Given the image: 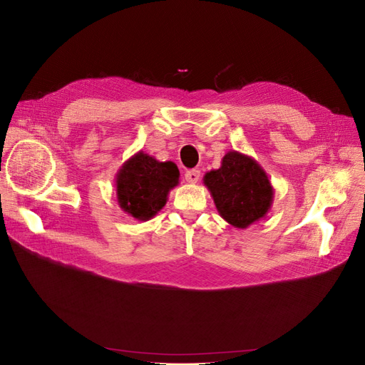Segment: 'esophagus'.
<instances>
[{
	"label": "esophagus",
	"mask_w": 365,
	"mask_h": 365,
	"mask_svg": "<svg viewBox=\"0 0 365 365\" xmlns=\"http://www.w3.org/2000/svg\"><path fill=\"white\" fill-rule=\"evenodd\" d=\"M184 176H185V181H189V182H192V184H195V182H197V180H200L201 172L196 170V169H192V170H187V172L184 173Z\"/></svg>",
	"instance_id": "1"
}]
</instances>
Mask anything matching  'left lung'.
<instances>
[{
	"instance_id": "8db88e82",
	"label": "left lung",
	"mask_w": 365,
	"mask_h": 365,
	"mask_svg": "<svg viewBox=\"0 0 365 365\" xmlns=\"http://www.w3.org/2000/svg\"><path fill=\"white\" fill-rule=\"evenodd\" d=\"M204 184L212 192L220 216L237 228L256 222L271 207L272 187L267 173L239 152H228L220 169L205 175Z\"/></svg>"
}]
</instances>
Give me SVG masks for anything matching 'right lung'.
<instances>
[{
	"mask_svg": "<svg viewBox=\"0 0 365 365\" xmlns=\"http://www.w3.org/2000/svg\"><path fill=\"white\" fill-rule=\"evenodd\" d=\"M178 180L180 170L175 163H160L138 152L117 175L118 204L132 217L148 220L164 207L169 190Z\"/></svg>",
	"mask_w": 365,
	"mask_h": 365,
	"instance_id": "obj_1",
	"label": "right lung"
}]
</instances>
